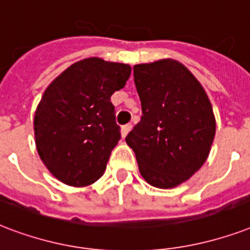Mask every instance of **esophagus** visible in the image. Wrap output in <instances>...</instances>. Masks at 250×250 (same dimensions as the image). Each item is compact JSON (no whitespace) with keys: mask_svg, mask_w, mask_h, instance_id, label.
Returning <instances> with one entry per match:
<instances>
[{"mask_svg":"<svg viewBox=\"0 0 250 250\" xmlns=\"http://www.w3.org/2000/svg\"><path fill=\"white\" fill-rule=\"evenodd\" d=\"M131 129H132V125H123V127H122V136H123V138H125V136H127V135H128V132L129 131H131Z\"/></svg>","mask_w":250,"mask_h":250,"instance_id":"1","label":"esophagus"}]
</instances>
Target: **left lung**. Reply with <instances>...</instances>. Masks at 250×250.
<instances>
[{
    "label": "left lung",
    "instance_id": "left-lung-1",
    "mask_svg": "<svg viewBox=\"0 0 250 250\" xmlns=\"http://www.w3.org/2000/svg\"><path fill=\"white\" fill-rule=\"evenodd\" d=\"M142 119L125 142L152 186L174 188L201 169L215 136L212 106L198 80L167 59L133 66Z\"/></svg>",
    "mask_w": 250,
    "mask_h": 250
}]
</instances>
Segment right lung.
Returning a JSON list of instances; mask_svg holds the SVG:
<instances>
[{"instance_id": "1", "label": "right lung", "mask_w": 250, "mask_h": 250, "mask_svg": "<svg viewBox=\"0 0 250 250\" xmlns=\"http://www.w3.org/2000/svg\"><path fill=\"white\" fill-rule=\"evenodd\" d=\"M129 74L127 64L90 57L74 62L47 87L34 119L36 148L62 182L86 186L104 174L121 140L110 97Z\"/></svg>"}]
</instances>
